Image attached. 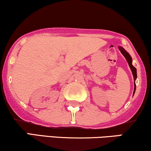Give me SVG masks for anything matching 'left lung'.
<instances>
[{"label":"left lung","mask_w":151,"mask_h":151,"mask_svg":"<svg viewBox=\"0 0 151 151\" xmlns=\"http://www.w3.org/2000/svg\"><path fill=\"white\" fill-rule=\"evenodd\" d=\"M118 49H119L120 51H121V52L122 54L123 55V56L125 57V59H126L127 63H128L129 68H130L131 69V71H132V75H133V77H134V92H133V95H134V93H135V91H136V83H135V81H136L137 78V69L134 68V66H133L132 65V57L129 54L128 52H127L126 51H125V49L123 48V47H121V46H119L118 47Z\"/></svg>","instance_id":"obj_1"}]
</instances>
